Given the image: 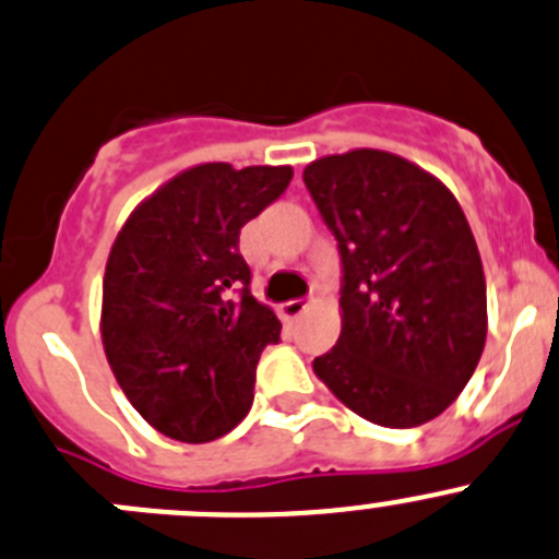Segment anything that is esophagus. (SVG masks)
I'll return each mask as SVG.
<instances>
[{
	"instance_id": "1",
	"label": "esophagus",
	"mask_w": 559,
	"mask_h": 559,
	"mask_svg": "<svg viewBox=\"0 0 559 559\" xmlns=\"http://www.w3.org/2000/svg\"><path fill=\"white\" fill-rule=\"evenodd\" d=\"M306 308H308V300H289V302H284V306H281V313H284V317H289V319H295V317H300Z\"/></svg>"
}]
</instances>
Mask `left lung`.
Segmentation results:
<instances>
[{
  "label": "left lung",
  "mask_w": 559,
  "mask_h": 559,
  "mask_svg": "<svg viewBox=\"0 0 559 559\" xmlns=\"http://www.w3.org/2000/svg\"><path fill=\"white\" fill-rule=\"evenodd\" d=\"M302 182L338 242L344 311L313 371L371 424H429L486 344L484 264L456 197L382 150L313 160Z\"/></svg>",
  "instance_id": "8db88e82"
}]
</instances>
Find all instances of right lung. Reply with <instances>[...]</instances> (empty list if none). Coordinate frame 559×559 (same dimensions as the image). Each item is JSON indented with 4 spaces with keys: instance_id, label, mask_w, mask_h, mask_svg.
I'll list each match as a JSON object with an SVG mask.
<instances>
[{
    "instance_id": "add662e5",
    "label": "right lung",
    "mask_w": 559,
    "mask_h": 559,
    "mask_svg": "<svg viewBox=\"0 0 559 559\" xmlns=\"http://www.w3.org/2000/svg\"><path fill=\"white\" fill-rule=\"evenodd\" d=\"M289 180V166H193L114 240L103 349L135 412L171 440H218L251 409L259 355L278 344L281 322L251 295L240 229Z\"/></svg>"
}]
</instances>
